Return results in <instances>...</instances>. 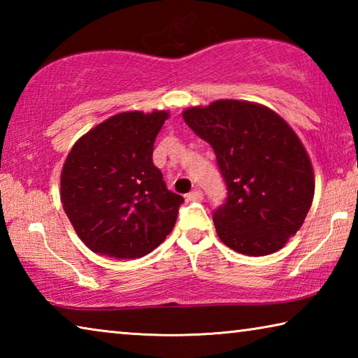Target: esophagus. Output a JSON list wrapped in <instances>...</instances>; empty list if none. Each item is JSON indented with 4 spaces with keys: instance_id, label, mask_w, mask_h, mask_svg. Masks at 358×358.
Here are the masks:
<instances>
[{
    "instance_id": "obj_1",
    "label": "esophagus",
    "mask_w": 358,
    "mask_h": 358,
    "mask_svg": "<svg viewBox=\"0 0 358 358\" xmlns=\"http://www.w3.org/2000/svg\"><path fill=\"white\" fill-rule=\"evenodd\" d=\"M202 199H203V194H202V191H199V189H194V191H191L189 194H186V201H187V202L202 201Z\"/></svg>"
}]
</instances>
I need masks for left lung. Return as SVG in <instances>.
Segmentation results:
<instances>
[{"label":"left lung","mask_w":358,"mask_h":358,"mask_svg":"<svg viewBox=\"0 0 358 358\" xmlns=\"http://www.w3.org/2000/svg\"><path fill=\"white\" fill-rule=\"evenodd\" d=\"M186 124L211 145L227 185L215 210L216 234L245 256L280 251L296 234L314 197V171L299 136L275 110L220 99L187 107Z\"/></svg>","instance_id":"obj_1"}]
</instances>
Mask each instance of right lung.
<instances>
[{"label": "right lung", "mask_w": 358, "mask_h": 358, "mask_svg": "<svg viewBox=\"0 0 358 358\" xmlns=\"http://www.w3.org/2000/svg\"><path fill=\"white\" fill-rule=\"evenodd\" d=\"M167 110L113 115L83 134L62 171L63 208L85 245L115 259L142 257L166 240L185 199L153 164Z\"/></svg>", "instance_id": "obj_1"}]
</instances>
